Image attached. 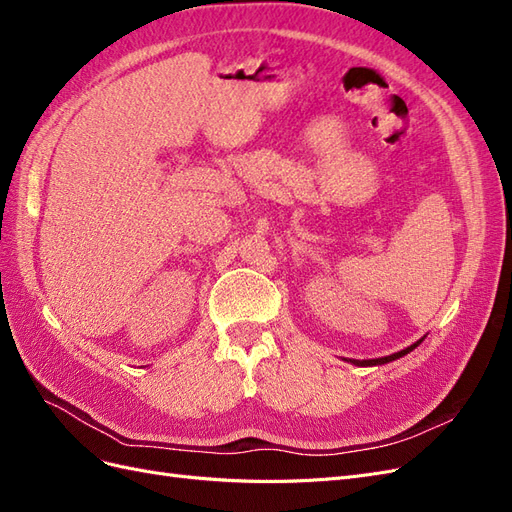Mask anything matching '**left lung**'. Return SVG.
<instances>
[{
    "label": "left lung",
    "mask_w": 512,
    "mask_h": 512,
    "mask_svg": "<svg viewBox=\"0 0 512 512\" xmlns=\"http://www.w3.org/2000/svg\"><path fill=\"white\" fill-rule=\"evenodd\" d=\"M418 344V342H416ZM416 344L414 346H410V348H406V350H401V352H397V354H391V356H384V359H374V361H352V363H356V365H382V363H389V361H395V359H399V356H404V354H408L410 350H414L416 348Z\"/></svg>",
    "instance_id": "8db88e82"
}]
</instances>
